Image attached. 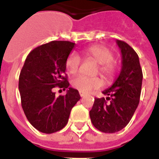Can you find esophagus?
Wrapping results in <instances>:
<instances>
[{
    "instance_id": "34e87169",
    "label": "esophagus",
    "mask_w": 159,
    "mask_h": 159,
    "mask_svg": "<svg viewBox=\"0 0 159 159\" xmlns=\"http://www.w3.org/2000/svg\"><path fill=\"white\" fill-rule=\"evenodd\" d=\"M79 94H80V96H81V97H83L84 95H86L85 93H83V92H81V91H80V92H79Z\"/></svg>"
}]
</instances>
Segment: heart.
Returning <instances> with one entry per match:
<instances>
[{
    "mask_svg": "<svg viewBox=\"0 0 159 159\" xmlns=\"http://www.w3.org/2000/svg\"><path fill=\"white\" fill-rule=\"evenodd\" d=\"M85 55L88 57L93 58L98 63L99 68L97 72H100L102 76L107 79H110L115 74L116 64L114 61V52L110 49L104 45H95L88 47L84 51ZM81 65V57L76 53L72 52L65 61V67L69 73L75 74L78 71ZM72 87L81 92H89L92 89H99L102 85V81L98 76L89 77V76H75L71 80Z\"/></svg>",
    "mask_w": 159,
    "mask_h": 159,
    "instance_id": "obj_1",
    "label": "heart"
}]
</instances>
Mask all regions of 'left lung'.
Listing matches in <instances>:
<instances>
[{
    "label": "left lung",
    "mask_w": 159,
    "mask_h": 159,
    "mask_svg": "<svg viewBox=\"0 0 159 159\" xmlns=\"http://www.w3.org/2000/svg\"><path fill=\"white\" fill-rule=\"evenodd\" d=\"M116 43L122 56L120 73L113 85L102 91L107 98H95L89 111L94 126L107 134L119 132L129 123L139 102L143 79L136 52L124 41Z\"/></svg>",
    "instance_id": "8db88e82"
}]
</instances>
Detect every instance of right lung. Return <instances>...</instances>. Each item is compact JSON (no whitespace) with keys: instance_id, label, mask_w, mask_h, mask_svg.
<instances>
[{"instance_id":"right-lung-1","label":"right lung","mask_w":159,"mask_h":159,"mask_svg":"<svg viewBox=\"0 0 159 159\" xmlns=\"http://www.w3.org/2000/svg\"><path fill=\"white\" fill-rule=\"evenodd\" d=\"M75 47L70 41H52L28 54L19 78L21 106L28 121L44 134H53L68 123L72 107L81 98L79 92L69 88L65 61ZM65 90L57 98L53 87Z\"/></svg>"}]
</instances>
